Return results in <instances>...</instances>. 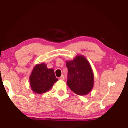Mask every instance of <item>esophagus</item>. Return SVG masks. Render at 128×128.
<instances>
[{"label": "esophagus", "instance_id": "obj_1", "mask_svg": "<svg viewBox=\"0 0 128 128\" xmlns=\"http://www.w3.org/2000/svg\"><path fill=\"white\" fill-rule=\"evenodd\" d=\"M59 79L61 80H64V75H62L59 78Z\"/></svg>", "mask_w": 128, "mask_h": 128}]
</instances>
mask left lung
Segmentation results:
<instances>
[{"label": "left lung", "instance_id": "left-lung-1", "mask_svg": "<svg viewBox=\"0 0 128 128\" xmlns=\"http://www.w3.org/2000/svg\"><path fill=\"white\" fill-rule=\"evenodd\" d=\"M68 69L67 85L75 94H88L94 87V75L89 62L83 56H77L66 62Z\"/></svg>", "mask_w": 128, "mask_h": 128}]
</instances>
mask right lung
<instances>
[{
    "label": "right lung",
    "instance_id": "add662e5",
    "mask_svg": "<svg viewBox=\"0 0 128 128\" xmlns=\"http://www.w3.org/2000/svg\"><path fill=\"white\" fill-rule=\"evenodd\" d=\"M58 81L54 70L48 69L44 63L35 66L30 76L32 90L36 94H43L49 91Z\"/></svg>",
    "mask_w": 128,
    "mask_h": 128
}]
</instances>
